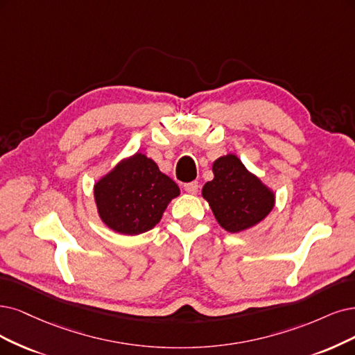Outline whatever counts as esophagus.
<instances>
[{
	"mask_svg": "<svg viewBox=\"0 0 355 355\" xmlns=\"http://www.w3.org/2000/svg\"><path fill=\"white\" fill-rule=\"evenodd\" d=\"M184 190L189 194H198V191H199V182L198 181L187 182V184H184Z\"/></svg>",
	"mask_w": 355,
	"mask_h": 355,
	"instance_id": "34e87169",
	"label": "esophagus"
}]
</instances>
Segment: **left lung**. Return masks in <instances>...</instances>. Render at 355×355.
<instances>
[{"mask_svg":"<svg viewBox=\"0 0 355 355\" xmlns=\"http://www.w3.org/2000/svg\"><path fill=\"white\" fill-rule=\"evenodd\" d=\"M214 180L202 189L218 224L231 234L259 225L272 212L277 194L235 153L219 156L212 165Z\"/></svg>","mask_w":355,"mask_h":355,"instance_id":"obj_1","label":"left lung"}]
</instances>
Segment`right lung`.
Listing matches in <instances>:
<instances>
[{
    "label": "right lung",
    "instance_id": "right-lung-1",
    "mask_svg": "<svg viewBox=\"0 0 355 355\" xmlns=\"http://www.w3.org/2000/svg\"><path fill=\"white\" fill-rule=\"evenodd\" d=\"M180 187L141 152L127 156L94 184L98 216L105 227L139 235L159 224Z\"/></svg>",
    "mask_w": 355,
    "mask_h": 355
}]
</instances>
